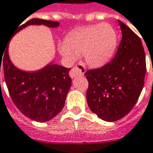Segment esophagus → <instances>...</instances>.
<instances>
[{
    "label": "esophagus",
    "instance_id": "34e87169",
    "mask_svg": "<svg viewBox=\"0 0 153 153\" xmlns=\"http://www.w3.org/2000/svg\"><path fill=\"white\" fill-rule=\"evenodd\" d=\"M85 70H86V68H85V65L82 63H79L74 68L71 69V71L69 72V75L72 79H75L77 77L84 75Z\"/></svg>",
    "mask_w": 153,
    "mask_h": 153
}]
</instances>
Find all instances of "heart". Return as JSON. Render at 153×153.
Returning a JSON list of instances; mask_svg holds the SVG:
<instances>
[{"instance_id": "heart-1", "label": "heart", "mask_w": 153, "mask_h": 153, "mask_svg": "<svg viewBox=\"0 0 153 153\" xmlns=\"http://www.w3.org/2000/svg\"><path fill=\"white\" fill-rule=\"evenodd\" d=\"M117 45V35L107 23L92 25L73 31L59 45L61 55L74 61L78 55L85 54L86 63L100 68L111 58Z\"/></svg>"}]
</instances>
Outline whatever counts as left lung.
<instances>
[{"label":"left lung","instance_id":"obj_1","mask_svg":"<svg viewBox=\"0 0 153 153\" xmlns=\"http://www.w3.org/2000/svg\"><path fill=\"white\" fill-rule=\"evenodd\" d=\"M122 39L110 62L88 70L86 100L92 112L105 121L119 120L133 108L144 87L146 53L139 36L119 21Z\"/></svg>","mask_w":153,"mask_h":153}]
</instances>
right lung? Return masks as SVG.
Wrapping results in <instances>:
<instances>
[{
  "mask_svg": "<svg viewBox=\"0 0 153 153\" xmlns=\"http://www.w3.org/2000/svg\"><path fill=\"white\" fill-rule=\"evenodd\" d=\"M30 25H44L54 28L58 27L59 23L33 18L21 26L19 25L11 39L18 32ZM8 44L4 49V54L0 55V72L1 68L13 102L32 120L48 121L58 115L64 107L72 85V79L69 77L70 68L51 62L35 72L22 71L14 66L9 58Z\"/></svg>",
  "mask_w": 153,
  "mask_h": 153,
  "instance_id": "add662e5",
  "label": "right lung"
}]
</instances>
